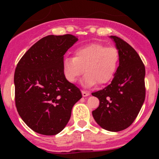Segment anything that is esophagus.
<instances>
[{"label": "esophagus", "instance_id": "34e87169", "mask_svg": "<svg viewBox=\"0 0 159 159\" xmlns=\"http://www.w3.org/2000/svg\"><path fill=\"white\" fill-rule=\"evenodd\" d=\"M81 94H82L83 97H87V96L89 95L90 93L87 92V91H81Z\"/></svg>", "mask_w": 159, "mask_h": 159}]
</instances>
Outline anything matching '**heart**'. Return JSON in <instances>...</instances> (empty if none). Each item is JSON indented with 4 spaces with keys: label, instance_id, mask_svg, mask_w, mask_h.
Here are the masks:
<instances>
[{
    "label": "heart",
    "instance_id": "obj_1",
    "mask_svg": "<svg viewBox=\"0 0 159 159\" xmlns=\"http://www.w3.org/2000/svg\"><path fill=\"white\" fill-rule=\"evenodd\" d=\"M119 62V51L114 46L93 43L79 48L74 57H66L63 70L66 79L76 82L85 71L83 84L91 87L108 83L115 75Z\"/></svg>",
    "mask_w": 159,
    "mask_h": 159
}]
</instances>
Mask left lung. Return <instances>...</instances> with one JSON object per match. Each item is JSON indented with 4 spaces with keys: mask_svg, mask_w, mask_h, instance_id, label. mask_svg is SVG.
Listing matches in <instances>:
<instances>
[{
    "mask_svg": "<svg viewBox=\"0 0 159 159\" xmlns=\"http://www.w3.org/2000/svg\"><path fill=\"white\" fill-rule=\"evenodd\" d=\"M111 38L119 51V66L110 84L91 93L99 99L92 115L102 129L119 131L134 122L145 102V68L129 44L117 36Z\"/></svg>",
    "mask_w": 159,
    "mask_h": 159,
    "instance_id": "left-lung-1",
    "label": "left lung"
}]
</instances>
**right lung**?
<instances>
[{
  "instance_id": "add662e5",
  "label": "right lung",
  "mask_w": 159,
  "mask_h": 159,
  "mask_svg": "<svg viewBox=\"0 0 159 159\" xmlns=\"http://www.w3.org/2000/svg\"><path fill=\"white\" fill-rule=\"evenodd\" d=\"M78 41L71 34L48 35L22 56L14 71L15 105L34 131L54 135L68 124L80 89L67 81L64 55Z\"/></svg>"
}]
</instances>
